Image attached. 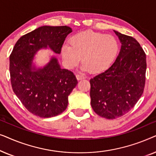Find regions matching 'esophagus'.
Returning <instances> with one entry per match:
<instances>
[{
	"label": "esophagus",
	"instance_id": "esophagus-1",
	"mask_svg": "<svg viewBox=\"0 0 156 156\" xmlns=\"http://www.w3.org/2000/svg\"><path fill=\"white\" fill-rule=\"evenodd\" d=\"M76 77L77 79V80H81L85 79V76L84 75H81V74H76Z\"/></svg>",
	"mask_w": 156,
	"mask_h": 156
}]
</instances>
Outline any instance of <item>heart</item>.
I'll use <instances>...</instances> for the list:
<instances>
[{
  "label": "heart",
  "instance_id": "b5f03b06",
  "mask_svg": "<svg viewBox=\"0 0 156 156\" xmlns=\"http://www.w3.org/2000/svg\"><path fill=\"white\" fill-rule=\"evenodd\" d=\"M64 44L61 54L66 67L73 69L82 59L83 70L100 72L107 69L116 58L119 43L114 37L92 30L80 32Z\"/></svg>",
  "mask_w": 156,
  "mask_h": 156
}]
</instances>
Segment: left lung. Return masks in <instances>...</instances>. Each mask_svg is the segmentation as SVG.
<instances>
[{"label":"left lung","mask_w":156,"mask_h":156,"mask_svg":"<svg viewBox=\"0 0 156 156\" xmlns=\"http://www.w3.org/2000/svg\"><path fill=\"white\" fill-rule=\"evenodd\" d=\"M121 44L114 64L90 80L91 105L99 116L120 117L135 106L146 82V57L135 38L114 30Z\"/></svg>","instance_id":"obj_1"}]
</instances>
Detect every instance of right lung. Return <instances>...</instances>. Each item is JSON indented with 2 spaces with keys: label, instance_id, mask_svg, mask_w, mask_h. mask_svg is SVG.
Returning <instances> with one entry per match:
<instances>
[{
  "label": "right lung",
  "instance_id": "add662e5",
  "mask_svg": "<svg viewBox=\"0 0 156 156\" xmlns=\"http://www.w3.org/2000/svg\"><path fill=\"white\" fill-rule=\"evenodd\" d=\"M68 26H41L23 35L15 44L10 56L12 90L30 112L42 118H50L67 107L68 96L77 84L73 72L62 69L55 56L43 67L33 62L35 55L49 48L60 54Z\"/></svg>",
  "mask_w": 156,
  "mask_h": 156
}]
</instances>
